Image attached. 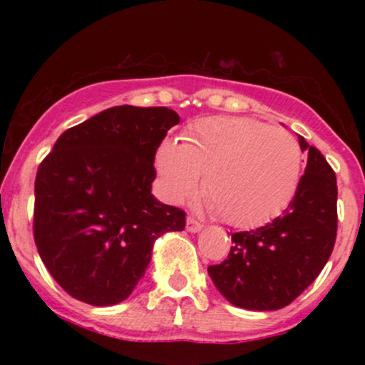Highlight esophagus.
Masks as SVG:
<instances>
[{"label": "esophagus", "mask_w": 365, "mask_h": 365, "mask_svg": "<svg viewBox=\"0 0 365 365\" xmlns=\"http://www.w3.org/2000/svg\"><path fill=\"white\" fill-rule=\"evenodd\" d=\"M200 230H202V223H199V221H197L195 217L188 216L187 217V232L197 233V232H200Z\"/></svg>", "instance_id": "obj_1"}]
</instances>
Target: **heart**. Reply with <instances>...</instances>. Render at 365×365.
I'll list each match as a JSON object with an SVG mask.
<instances>
[{
    "instance_id": "b5f03b06",
    "label": "heart",
    "mask_w": 365,
    "mask_h": 365,
    "mask_svg": "<svg viewBox=\"0 0 365 365\" xmlns=\"http://www.w3.org/2000/svg\"><path fill=\"white\" fill-rule=\"evenodd\" d=\"M156 168L171 202L190 199L204 175L209 211L237 228H254L288 206L299 185L302 153L283 128L245 116H211L192 123L182 144L163 142Z\"/></svg>"
}]
</instances>
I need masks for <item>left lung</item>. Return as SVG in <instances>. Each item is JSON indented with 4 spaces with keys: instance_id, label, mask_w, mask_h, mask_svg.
Here are the masks:
<instances>
[{
    "instance_id": "left-lung-1",
    "label": "left lung",
    "mask_w": 365,
    "mask_h": 365,
    "mask_svg": "<svg viewBox=\"0 0 365 365\" xmlns=\"http://www.w3.org/2000/svg\"><path fill=\"white\" fill-rule=\"evenodd\" d=\"M307 166L283 215L232 235L228 259L207 267L230 304L249 311H278L292 304L328 262L336 240V175L316 148L299 135Z\"/></svg>"
}]
</instances>
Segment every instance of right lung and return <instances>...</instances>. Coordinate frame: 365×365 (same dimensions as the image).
I'll list each match as a JSON object with an SVG mask.
<instances>
[{"instance_id": "right-lung-1", "label": "right lung", "mask_w": 365, "mask_h": 365, "mask_svg": "<svg viewBox=\"0 0 365 365\" xmlns=\"http://www.w3.org/2000/svg\"><path fill=\"white\" fill-rule=\"evenodd\" d=\"M180 116L168 108L115 106L65 130L36 177L34 240L73 299L115 305L133 292L163 233L185 212L150 194L154 156Z\"/></svg>"}]
</instances>
